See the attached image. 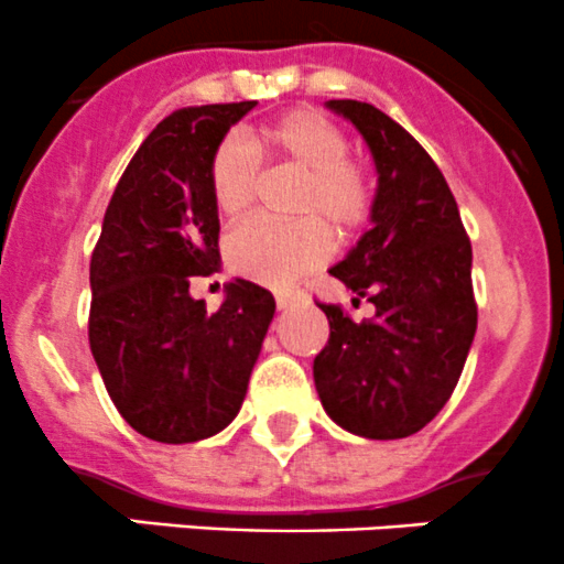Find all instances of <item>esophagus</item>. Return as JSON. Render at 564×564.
I'll return each mask as SVG.
<instances>
[{"label": "esophagus", "mask_w": 564, "mask_h": 564, "mask_svg": "<svg viewBox=\"0 0 564 564\" xmlns=\"http://www.w3.org/2000/svg\"><path fill=\"white\" fill-rule=\"evenodd\" d=\"M276 306H280V310H288V306H293L295 301L301 299V293H295V290H276Z\"/></svg>", "instance_id": "esophagus-1"}]
</instances>
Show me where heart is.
I'll return each instance as SVG.
<instances>
[{"label": "heart", "instance_id": "heart-1", "mask_svg": "<svg viewBox=\"0 0 564 564\" xmlns=\"http://www.w3.org/2000/svg\"><path fill=\"white\" fill-rule=\"evenodd\" d=\"M254 150H269L282 164L304 172L295 210L304 219H252L227 238V265L243 280L290 284L326 263L334 252V230L350 236L367 225L376 203L370 170L348 155V139L328 117L293 109L260 131ZM241 137H225L208 161L214 208L238 219L252 208L260 188V161Z\"/></svg>", "mask_w": 564, "mask_h": 564}]
</instances>
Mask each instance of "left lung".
Segmentation results:
<instances>
[{"label": "left lung", "mask_w": 564, "mask_h": 564, "mask_svg": "<svg viewBox=\"0 0 564 564\" xmlns=\"http://www.w3.org/2000/svg\"><path fill=\"white\" fill-rule=\"evenodd\" d=\"M376 159L372 227L328 274L376 315L356 323L317 304L328 343L315 356L317 398L345 431L405 438L422 431L458 387L477 332L471 241L436 161L400 122L361 100H328Z\"/></svg>", "instance_id": "left-lung-1"}]
</instances>
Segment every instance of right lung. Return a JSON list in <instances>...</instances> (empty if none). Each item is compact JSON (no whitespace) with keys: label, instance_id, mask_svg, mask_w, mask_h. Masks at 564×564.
Segmentation results:
<instances>
[{"label":"right lung","instance_id":"1","mask_svg":"<svg viewBox=\"0 0 564 564\" xmlns=\"http://www.w3.org/2000/svg\"><path fill=\"white\" fill-rule=\"evenodd\" d=\"M258 100L186 106L150 131L106 208L90 260V350L111 403L142 436L188 444L225 431L274 317L260 284L205 310L188 284L219 271L208 161Z\"/></svg>","mask_w":564,"mask_h":564}]
</instances>
